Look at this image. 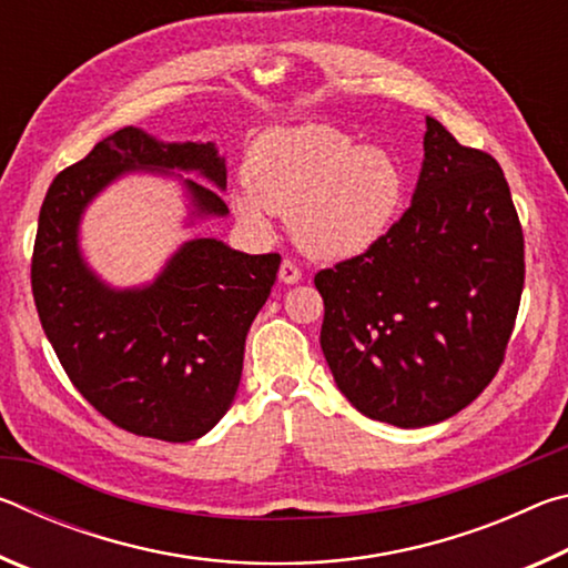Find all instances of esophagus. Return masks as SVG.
<instances>
[{
  "instance_id": "obj_1",
  "label": "esophagus",
  "mask_w": 568,
  "mask_h": 568,
  "mask_svg": "<svg viewBox=\"0 0 568 568\" xmlns=\"http://www.w3.org/2000/svg\"><path fill=\"white\" fill-rule=\"evenodd\" d=\"M277 277H281V283L293 285V283L301 281V267H297L293 261H283L281 271H277Z\"/></svg>"
}]
</instances>
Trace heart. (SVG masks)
<instances>
[{"label": "heart", "instance_id": "b5f03b06", "mask_svg": "<svg viewBox=\"0 0 568 568\" xmlns=\"http://www.w3.org/2000/svg\"><path fill=\"white\" fill-rule=\"evenodd\" d=\"M245 182L233 197L237 217L267 233L271 213L287 215L297 247L321 261H345L376 245L403 197L400 170L386 150L355 148L348 134L321 124L255 140Z\"/></svg>", "mask_w": 568, "mask_h": 568}]
</instances>
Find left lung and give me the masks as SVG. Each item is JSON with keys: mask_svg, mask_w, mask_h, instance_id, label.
<instances>
[{"mask_svg": "<svg viewBox=\"0 0 568 568\" xmlns=\"http://www.w3.org/2000/svg\"><path fill=\"white\" fill-rule=\"evenodd\" d=\"M413 203L376 245L315 275L321 348L345 398L398 428L446 420L501 368L524 233L498 162L426 118Z\"/></svg>", "mask_w": 568, "mask_h": 568, "instance_id": "8db88e82", "label": "left lung"}]
</instances>
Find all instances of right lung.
<instances>
[{"label":"right lung","mask_w":568,"mask_h":568,"mask_svg":"<svg viewBox=\"0 0 568 568\" xmlns=\"http://www.w3.org/2000/svg\"><path fill=\"white\" fill-rule=\"evenodd\" d=\"M128 170L197 172L225 190L213 142H160L122 128L52 180L32 253V293L44 335L72 386L134 436L185 444L225 416L243 373L245 335L275 283L281 255H247L197 237L155 283L114 291L80 253V220ZM192 215H227L225 200L185 180Z\"/></svg>","instance_id":"obj_1"}]
</instances>
